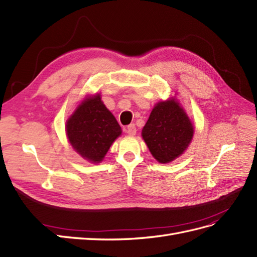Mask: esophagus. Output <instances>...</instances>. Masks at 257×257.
Here are the masks:
<instances>
[{"label":"esophagus","mask_w":257,"mask_h":257,"mask_svg":"<svg viewBox=\"0 0 257 257\" xmlns=\"http://www.w3.org/2000/svg\"><path fill=\"white\" fill-rule=\"evenodd\" d=\"M136 131H137V129H136V126L134 123L129 124V126L126 128V133L128 134V136H131V137L136 135Z\"/></svg>","instance_id":"1"}]
</instances>
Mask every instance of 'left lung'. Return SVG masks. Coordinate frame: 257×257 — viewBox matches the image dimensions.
Listing matches in <instances>:
<instances>
[{
  "instance_id": "1",
  "label": "left lung",
  "mask_w": 257,
  "mask_h": 257,
  "mask_svg": "<svg viewBox=\"0 0 257 257\" xmlns=\"http://www.w3.org/2000/svg\"><path fill=\"white\" fill-rule=\"evenodd\" d=\"M194 128L174 97L157 103L142 129V138L154 159L166 164L179 157L191 142Z\"/></svg>"
}]
</instances>
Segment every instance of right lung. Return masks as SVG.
I'll return each mask as SVG.
<instances>
[{
    "mask_svg": "<svg viewBox=\"0 0 257 257\" xmlns=\"http://www.w3.org/2000/svg\"><path fill=\"white\" fill-rule=\"evenodd\" d=\"M66 135L78 154L91 163H100L121 135V128L100 94H95L84 98L68 118Z\"/></svg>",
    "mask_w": 257,
    "mask_h": 257,
    "instance_id": "obj_1",
    "label": "right lung"
}]
</instances>
